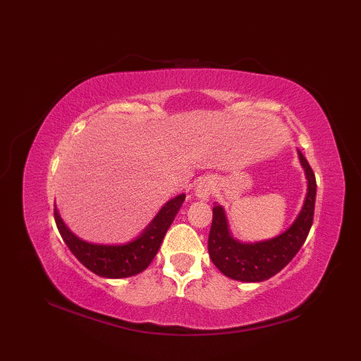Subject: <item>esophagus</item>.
Masks as SVG:
<instances>
[{"mask_svg":"<svg viewBox=\"0 0 361 361\" xmlns=\"http://www.w3.org/2000/svg\"><path fill=\"white\" fill-rule=\"evenodd\" d=\"M214 192V181L209 178V176H204L195 188V197L198 200H208L211 194Z\"/></svg>","mask_w":361,"mask_h":361,"instance_id":"obj_1","label":"esophagus"}]
</instances>
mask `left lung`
<instances>
[{
  "mask_svg": "<svg viewBox=\"0 0 361 361\" xmlns=\"http://www.w3.org/2000/svg\"><path fill=\"white\" fill-rule=\"evenodd\" d=\"M298 155L307 178V195L293 225L281 235L256 243L239 242L229 233L225 209L217 203L214 204L208 251L214 265L228 278L242 282L270 279L296 256L307 239L315 212L317 180L309 161L299 150Z\"/></svg>",
  "mask_w": 361,
  "mask_h": 361,
  "instance_id": "1",
  "label": "left lung"
}]
</instances>
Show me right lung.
<instances>
[{
	"label": "right lung",
	"mask_w": 361,
	"mask_h": 361,
	"mask_svg": "<svg viewBox=\"0 0 361 361\" xmlns=\"http://www.w3.org/2000/svg\"><path fill=\"white\" fill-rule=\"evenodd\" d=\"M185 198L186 195L181 194L169 200L157 214V217L152 220V224L144 229L142 234L124 245H96L79 239L63 224L57 208H54V219H56L59 233L66 247L90 271L110 279L130 278V276L144 271L157 256L161 242H163L167 229L172 225Z\"/></svg>",
	"instance_id": "1"
}]
</instances>
